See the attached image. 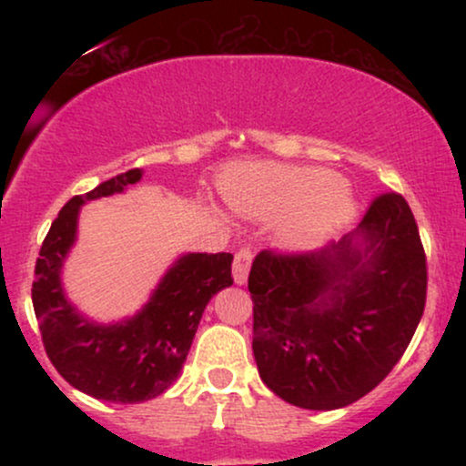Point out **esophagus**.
Masks as SVG:
<instances>
[{
	"label": "esophagus",
	"instance_id": "1",
	"mask_svg": "<svg viewBox=\"0 0 466 466\" xmlns=\"http://www.w3.org/2000/svg\"><path fill=\"white\" fill-rule=\"evenodd\" d=\"M249 265H251V251L249 249H240L234 256V282L237 285H245L248 282V274H249Z\"/></svg>",
	"mask_w": 466,
	"mask_h": 466
}]
</instances>
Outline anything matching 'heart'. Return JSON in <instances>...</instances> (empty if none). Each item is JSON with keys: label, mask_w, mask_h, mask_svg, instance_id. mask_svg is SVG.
Returning <instances> with one entry per match:
<instances>
[{"label": "heart", "mask_w": 466, "mask_h": 466, "mask_svg": "<svg viewBox=\"0 0 466 466\" xmlns=\"http://www.w3.org/2000/svg\"><path fill=\"white\" fill-rule=\"evenodd\" d=\"M229 206L240 215L276 221L289 249H311L330 238L355 215V201L335 173L304 166H258L223 186Z\"/></svg>", "instance_id": "heart-1"}]
</instances>
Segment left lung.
<instances>
[{
	"label": "left lung",
	"mask_w": 466,
	"mask_h": 466,
	"mask_svg": "<svg viewBox=\"0 0 466 466\" xmlns=\"http://www.w3.org/2000/svg\"><path fill=\"white\" fill-rule=\"evenodd\" d=\"M248 289L265 386L304 410L355 403L397 366L425 309V251L408 201L377 197L330 248L260 251Z\"/></svg>",
	"instance_id": "obj_1"
}]
</instances>
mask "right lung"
Wrapping results in <instances>:
<instances>
[{
  "label": "right lung",
  "mask_w": 466,
  "mask_h": 466,
  "mask_svg": "<svg viewBox=\"0 0 466 466\" xmlns=\"http://www.w3.org/2000/svg\"><path fill=\"white\" fill-rule=\"evenodd\" d=\"M142 173L127 170L63 206L41 245L32 285L46 352L58 374L80 392L109 403H142L173 386L208 302L234 282L232 254H181L148 302L120 322H96L67 300L61 274L76 243L80 208L125 192Z\"/></svg>",
  "instance_id": "add662e5"
}]
</instances>
